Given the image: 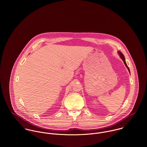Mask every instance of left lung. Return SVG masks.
<instances>
[{"mask_svg":"<svg viewBox=\"0 0 147 147\" xmlns=\"http://www.w3.org/2000/svg\"><path fill=\"white\" fill-rule=\"evenodd\" d=\"M118 54H119V57H120V58L122 59V61H123V62L125 63V65H126V67L127 68V69H128V71H129V72L130 73V71H129V68H128V67L127 66V64H126V61H125V56L123 55V54L121 52V51H118Z\"/></svg>","mask_w":147,"mask_h":147,"instance_id":"1","label":"left lung"}]
</instances>
